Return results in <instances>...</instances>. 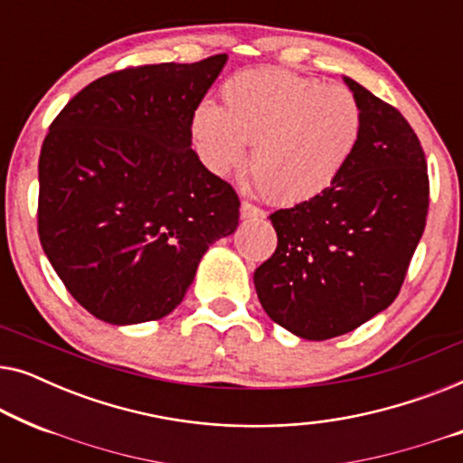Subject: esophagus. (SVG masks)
Segmentation results:
<instances>
[{
    "instance_id": "esophagus-1",
    "label": "esophagus",
    "mask_w": 463,
    "mask_h": 463,
    "mask_svg": "<svg viewBox=\"0 0 463 463\" xmlns=\"http://www.w3.org/2000/svg\"><path fill=\"white\" fill-rule=\"evenodd\" d=\"M240 217L242 219H263L265 213L261 208H257L255 204H250V202H242V206H240Z\"/></svg>"
}]
</instances>
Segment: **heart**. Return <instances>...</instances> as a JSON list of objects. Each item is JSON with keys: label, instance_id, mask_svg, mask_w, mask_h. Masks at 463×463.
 Wrapping results in <instances>:
<instances>
[{"label": "heart", "instance_id": "heart-1", "mask_svg": "<svg viewBox=\"0 0 463 463\" xmlns=\"http://www.w3.org/2000/svg\"><path fill=\"white\" fill-rule=\"evenodd\" d=\"M217 107L202 100L189 132L213 175L236 170L250 147L252 187L278 204H299L331 189L356 154L364 116L341 86L284 69H252L230 78Z\"/></svg>", "mask_w": 463, "mask_h": 463}]
</instances>
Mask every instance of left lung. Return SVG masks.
<instances>
[{
	"label": "left lung",
	"mask_w": 463,
	"mask_h": 463,
	"mask_svg": "<svg viewBox=\"0 0 463 463\" xmlns=\"http://www.w3.org/2000/svg\"><path fill=\"white\" fill-rule=\"evenodd\" d=\"M363 107V138L325 194L269 214L276 252L255 269L261 306L309 341L339 337L401 290L426 227L428 164L402 113L344 78Z\"/></svg>",
	"instance_id": "1"
}]
</instances>
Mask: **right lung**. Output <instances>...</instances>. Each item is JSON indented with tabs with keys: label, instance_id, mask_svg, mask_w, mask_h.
I'll return each instance as SVG.
<instances>
[{
	"label": "right lung",
	"instance_id": "1",
	"mask_svg": "<svg viewBox=\"0 0 463 463\" xmlns=\"http://www.w3.org/2000/svg\"><path fill=\"white\" fill-rule=\"evenodd\" d=\"M227 54L94 80L50 124L37 233L73 299L109 325L168 316L240 200L192 149L189 122Z\"/></svg>",
	"mask_w": 463,
	"mask_h": 463
}]
</instances>
